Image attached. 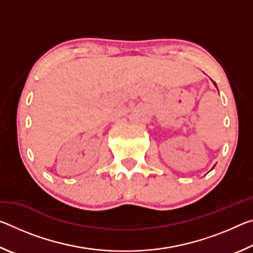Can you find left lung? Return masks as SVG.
Segmentation results:
<instances>
[{
	"instance_id": "left-lung-1",
	"label": "left lung",
	"mask_w": 253,
	"mask_h": 253,
	"mask_svg": "<svg viewBox=\"0 0 253 253\" xmlns=\"http://www.w3.org/2000/svg\"><path fill=\"white\" fill-rule=\"evenodd\" d=\"M213 84H214V85H215V87H216V84H215V83H214V81H213Z\"/></svg>"
}]
</instances>
